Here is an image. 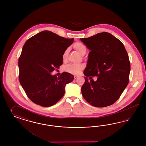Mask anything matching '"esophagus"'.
<instances>
[{
  "instance_id": "obj_1",
  "label": "esophagus",
  "mask_w": 146,
  "mask_h": 146,
  "mask_svg": "<svg viewBox=\"0 0 146 146\" xmlns=\"http://www.w3.org/2000/svg\"><path fill=\"white\" fill-rule=\"evenodd\" d=\"M78 78H79V76H78V75H74V79L75 80L78 79Z\"/></svg>"
}]
</instances>
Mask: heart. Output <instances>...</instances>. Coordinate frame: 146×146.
Wrapping results in <instances>:
<instances>
[{
	"instance_id": "heart-1",
	"label": "heart",
	"mask_w": 146,
	"mask_h": 146,
	"mask_svg": "<svg viewBox=\"0 0 146 146\" xmlns=\"http://www.w3.org/2000/svg\"><path fill=\"white\" fill-rule=\"evenodd\" d=\"M74 47L78 51V52L81 55H84L86 52V47L84 44H82V43H75V44H74ZM68 53V49H66L62 54V58L64 60H65L66 59ZM83 68L84 66L81 64H70L65 67V71H66L67 72L73 74H78Z\"/></svg>"
}]
</instances>
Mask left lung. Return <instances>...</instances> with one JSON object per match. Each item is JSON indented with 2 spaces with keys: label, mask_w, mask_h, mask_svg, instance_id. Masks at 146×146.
Returning a JSON list of instances; mask_svg holds the SVG:
<instances>
[{
  "label": "left lung",
  "mask_w": 146,
  "mask_h": 146,
  "mask_svg": "<svg viewBox=\"0 0 146 146\" xmlns=\"http://www.w3.org/2000/svg\"><path fill=\"white\" fill-rule=\"evenodd\" d=\"M80 40L91 50L84 71L82 95L93 106H111L119 99L128 84L131 70L128 53L123 43L107 32ZM93 76H97L96 82Z\"/></svg>",
  "instance_id": "1"
}]
</instances>
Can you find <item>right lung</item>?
Returning a JSON list of instances; mask_svg holds the SVG:
<instances>
[{"instance_id":"obj_1","label":"right lung","mask_w":146,"mask_h":146,"mask_svg":"<svg viewBox=\"0 0 146 146\" xmlns=\"http://www.w3.org/2000/svg\"><path fill=\"white\" fill-rule=\"evenodd\" d=\"M51 31L32 36L24 44L19 59V81L32 102L43 107L55 104L65 94V86L74 77L67 72L50 73L62 64V54L73 42Z\"/></svg>"}]
</instances>
